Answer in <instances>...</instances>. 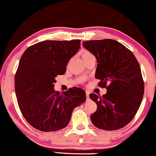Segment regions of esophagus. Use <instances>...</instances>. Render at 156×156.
<instances>
[{
  "label": "esophagus",
  "mask_w": 156,
  "mask_h": 156,
  "mask_svg": "<svg viewBox=\"0 0 156 156\" xmlns=\"http://www.w3.org/2000/svg\"><path fill=\"white\" fill-rule=\"evenodd\" d=\"M89 94H90V92L87 91L86 92V95H87V99H89Z\"/></svg>",
  "instance_id": "1"
}]
</instances>
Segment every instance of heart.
Instances as JSON below:
<instances>
[{
    "label": "heart",
    "instance_id": "b5f03b06",
    "mask_svg": "<svg viewBox=\"0 0 156 156\" xmlns=\"http://www.w3.org/2000/svg\"><path fill=\"white\" fill-rule=\"evenodd\" d=\"M82 55L83 59H84V60H86V59H87V58H89L94 56V55H93V54L91 53L90 51H87V50H83L82 53Z\"/></svg>",
    "mask_w": 156,
    "mask_h": 156
}]
</instances>
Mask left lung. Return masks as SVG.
<instances>
[{"instance_id": "1", "label": "left lung", "mask_w": 156, "mask_h": 156, "mask_svg": "<svg viewBox=\"0 0 156 156\" xmlns=\"http://www.w3.org/2000/svg\"><path fill=\"white\" fill-rule=\"evenodd\" d=\"M82 46L96 57L95 78L100 80L99 87L107 89L102 97L90 94L98 106L90 120L102 130L122 128L135 117L144 94L138 62L130 50L113 39L87 41Z\"/></svg>"}]
</instances>
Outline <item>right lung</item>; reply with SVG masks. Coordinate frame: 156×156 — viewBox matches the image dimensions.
Wrapping results in <instances>:
<instances>
[{
	"label": "right lung",
	"instance_id": "right-lung-1",
	"mask_svg": "<svg viewBox=\"0 0 156 156\" xmlns=\"http://www.w3.org/2000/svg\"><path fill=\"white\" fill-rule=\"evenodd\" d=\"M80 40L44 41L29 46L20 59L15 75V91L20 110L26 121L43 132L67 126L76 107L86 101L81 88L63 93L54 90L55 77L64 74Z\"/></svg>",
	"mask_w": 156,
	"mask_h": 156
}]
</instances>
